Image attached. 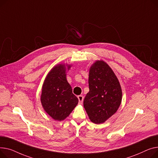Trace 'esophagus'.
<instances>
[{
    "instance_id": "obj_1",
    "label": "esophagus",
    "mask_w": 158,
    "mask_h": 158,
    "mask_svg": "<svg viewBox=\"0 0 158 158\" xmlns=\"http://www.w3.org/2000/svg\"><path fill=\"white\" fill-rule=\"evenodd\" d=\"M78 99L79 101V104H82L83 101V96L81 95H80L78 96Z\"/></svg>"
}]
</instances>
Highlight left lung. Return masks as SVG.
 I'll use <instances>...</instances> for the list:
<instances>
[{"label":"left lung","instance_id":"obj_1","mask_svg":"<svg viewBox=\"0 0 158 158\" xmlns=\"http://www.w3.org/2000/svg\"><path fill=\"white\" fill-rule=\"evenodd\" d=\"M89 86L83 106L91 122L104 123L121 104L123 92L119 81L106 62L96 60L89 69Z\"/></svg>","mask_w":158,"mask_h":158}]
</instances>
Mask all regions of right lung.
I'll return each mask as SVG.
<instances>
[{
	"instance_id": "add662e5",
	"label": "right lung",
	"mask_w": 158,
	"mask_h": 158,
	"mask_svg": "<svg viewBox=\"0 0 158 158\" xmlns=\"http://www.w3.org/2000/svg\"><path fill=\"white\" fill-rule=\"evenodd\" d=\"M71 64H58L49 71L42 86L41 103L45 112L55 120L66 118L78 103L66 79Z\"/></svg>"
}]
</instances>
